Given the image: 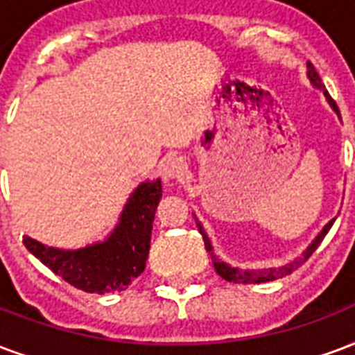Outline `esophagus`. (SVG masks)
Segmentation results:
<instances>
[{"mask_svg": "<svg viewBox=\"0 0 355 355\" xmlns=\"http://www.w3.org/2000/svg\"><path fill=\"white\" fill-rule=\"evenodd\" d=\"M186 162L182 157L171 156L167 157L162 165V175H164V180L167 184H180L186 177Z\"/></svg>", "mask_w": 355, "mask_h": 355, "instance_id": "obj_1", "label": "esophagus"}]
</instances>
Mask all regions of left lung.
Returning a JSON list of instances; mask_svg holds the SVG:
<instances>
[{"label": "left lung", "instance_id": "obj_1", "mask_svg": "<svg viewBox=\"0 0 355 355\" xmlns=\"http://www.w3.org/2000/svg\"><path fill=\"white\" fill-rule=\"evenodd\" d=\"M306 69H309L306 71V77H309V80H311L312 86H314V88H318V90H324V96H325V99H327V103L331 105L333 111L337 112V116L340 118V112H338L337 103H335V101L331 99V96L325 92V86L322 84V78H320V75H318L316 69H314V65H312L311 62H306ZM196 222H198L199 233L203 235L205 248H207V252L211 254L212 265H214V269H216V272L220 275V277L224 278V280H227V282H235V284H261V282H271V280L282 278V277H286V275H291V272L295 271V269H299V267H301V265H303L306 259L311 258L312 254H314V250H316L318 246H320V243L324 241V237L327 235V231L331 230L335 218H333V220H329V222L324 225V230L318 233L316 237H314V241H312V243L309 244L306 248H304L301 256H297L295 259H291V261H288V263L280 265V267H269V269H239V267H231V265H227L225 261H222V259L218 258L216 254H214V248H212L211 239H209L207 231L203 230V225H201V222H199L198 218H196Z\"/></svg>", "mask_w": 355, "mask_h": 355}]
</instances>
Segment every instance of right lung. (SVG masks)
<instances>
[{"label":"right lung","mask_w":355,"mask_h":355,"mask_svg":"<svg viewBox=\"0 0 355 355\" xmlns=\"http://www.w3.org/2000/svg\"><path fill=\"white\" fill-rule=\"evenodd\" d=\"M162 199V180H144L131 191L111 235L83 248L65 250L22 237L26 248L65 282L88 293L122 291L144 271L152 222Z\"/></svg>","instance_id":"add662e5"}]
</instances>
